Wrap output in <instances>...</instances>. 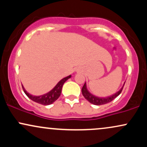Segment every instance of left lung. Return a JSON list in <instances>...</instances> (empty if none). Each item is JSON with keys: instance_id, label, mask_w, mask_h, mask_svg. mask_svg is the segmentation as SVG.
Here are the masks:
<instances>
[{"instance_id": "obj_1", "label": "left lung", "mask_w": 147, "mask_h": 147, "mask_svg": "<svg viewBox=\"0 0 147 147\" xmlns=\"http://www.w3.org/2000/svg\"><path fill=\"white\" fill-rule=\"evenodd\" d=\"M124 85L122 86V87L121 88L120 90L117 91V92H116V93H115L114 95L109 96V97H97V96L92 95V93H90V92H89V90H88L87 88L86 82H85V84H84V86L82 87V95H83L84 97H85L86 99H87L89 102L91 103V104H94V105L99 106V105H102V104H107V103L112 102L115 98H116V97H117V96L122 92V90L123 89V87H124Z\"/></svg>"}]
</instances>
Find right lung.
Returning <instances> with one entry per match:
<instances>
[{
    "label": "right lung",
    "instance_id": "1",
    "mask_svg": "<svg viewBox=\"0 0 147 147\" xmlns=\"http://www.w3.org/2000/svg\"><path fill=\"white\" fill-rule=\"evenodd\" d=\"M70 77H71V75H69L68 77H64L63 79H62L61 80H60L59 82L57 84V85L55 86L51 90H50L49 92L41 95H32V94L29 93L28 91L25 90L24 86H23V85H22V87H23V91H24L25 95L28 96L30 99L34 101V102L45 106L50 105V104H52V103L55 102V101L59 97L61 93V90L63 85L68 79L70 78Z\"/></svg>",
    "mask_w": 147,
    "mask_h": 147
}]
</instances>
